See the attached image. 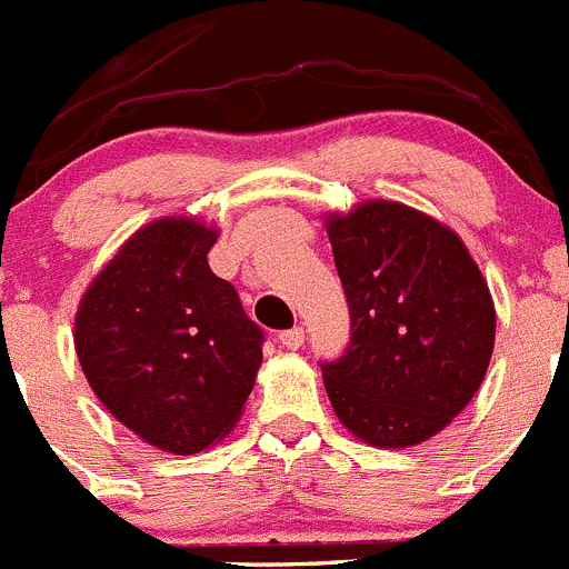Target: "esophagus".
<instances>
[{
  "mask_svg": "<svg viewBox=\"0 0 569 569\" xmlns=\"http://www.w3.org/2000/svg\"><path fill=\"white\" fill-rule=\"evenodd\" d=\"M279 343L288 346V349H299V346L305 343V329H301V327L284 329V332L279 335Z\"/></svg>",
  "mask_w": 569,
  "mask_h": 569,
  "instance_id": "obj_1",
  "label": "esophagus"
}]
</instances>
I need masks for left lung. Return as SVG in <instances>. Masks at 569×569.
<instances>
[{"mask_svg": "<svg viewBox=\"0 0 569 569\" xmlns=\"http://www.w3.org/2000/svg\"><path fill=\"white\" fill-rule=\"evenodd\" d=\"M349 305V343L321 360L338 419L375 447H413L483 382L495 305L463 242L391 200L329 220Z\"/></svg>", "mask_w": 569, "mask_h": 569, "instance_id": "left-lung-1", "label": "left lung"}]
</instances>
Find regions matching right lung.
<instances>
[{
	"instance_id": "right-lung-1",
	"label": "right lung",
	"mask_w": 569,
	"mask_h": 569,
	"mask_svg": "<svg viewBox=\"0 0 569 569\" xmlns=\"http://www.w3.org/2000/svg\"><path fill=\"white\" fill-rule=\"evenodd\" d=\"M214 240L218 231L192 220L144 226L91 281L74 321L100 402L176 456L234 427L262 362V327L209 268Z\"/></svg>"
}]
</instances>
